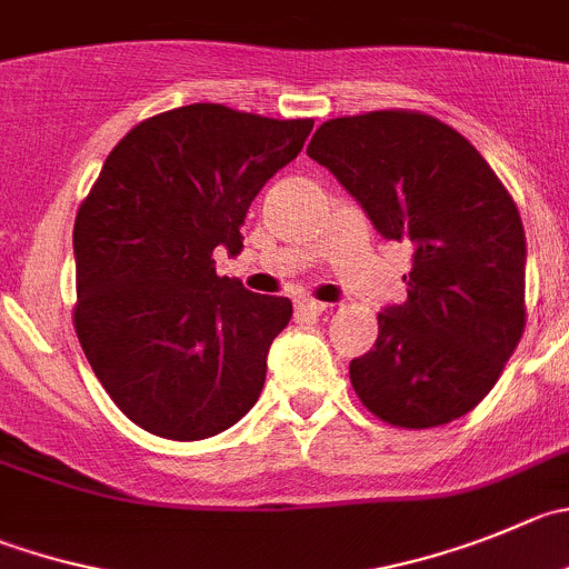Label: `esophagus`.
Instances as JSON below:
<instances>
[{
  "label": "esophagus",
  "instance_id": "34e87169",
  "mask_svg": "<svg viewBox=\"0 0 569 569\" xmlns=\"http://www.w3.org/2000/svg\"><path fill=\"white\" fill-rule=\"evenodd\" d=\"M329 305H323V301H316V299H299L296 301V310L305 312V316H321V312H327Z\"/></svg>",
  "mask_w": 569,
  "mask_h": 569
}]
</instances>
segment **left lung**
I'll list each match as a JSON object with an SVG mask.
<instances>
[{"mask_svg": "<svg viewBox=\"0 0 569 569\" xmlns=\"http://www.w3.org/2000/svg\"><path fill=\"white\" fill-rule=\"evenodd\" d=\"M307 156L386 240L410 242L408 301L380 312L375 349L349 362L357 397L397 427H436L495 388L525 329V229L483 156L416 111L329 119Z\"/></svg>", "mask_w": 569, "mask_h": 569, "instance_id": "obj_1", "label": "left lung"}]
</instances>
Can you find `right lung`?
Wrapping results in <instances>:
<instances>
[{
	"label": "right lung",
	"instance_id": "right-lung-1",
	"mask_svg": "<svg viewBox=\"0 0 569 569\" xmlns=\"http://www.w3.org/2000/svg\"><path fill=\"white\" fill-rule=\"evenodd\" d=\"M312 119L194 102L139 122L108 153L74 220L86 360L117 408L172 441L218 436L259 399L293 305L218 276L248 207L296 159Z\"/></svg>",
	"mask_w": 569,
	"mask_h": 569
}]
</instances>
